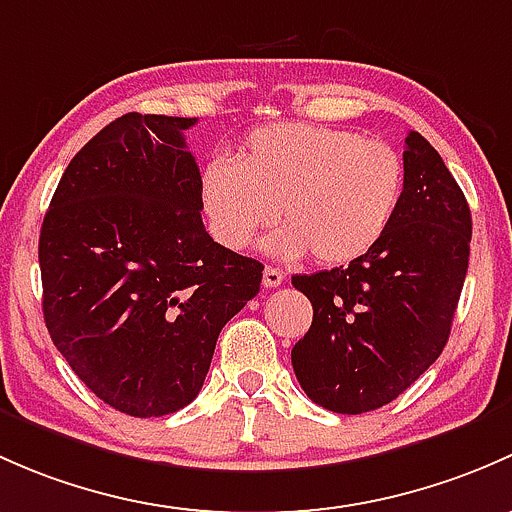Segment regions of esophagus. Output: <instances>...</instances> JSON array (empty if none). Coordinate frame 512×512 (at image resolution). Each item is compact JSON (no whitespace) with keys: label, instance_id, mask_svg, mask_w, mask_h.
<instances>
[{"label":"esophagus","instance_id":"34e87169","mask_svg":"<svg viewBox=\"0 0 512 512\" xmlns=\"http://www.w3.org/2000/svg\"><path fill=\"white\" fill-rule=\"evenodd\" d=\"M283 278H286V273H283L281 268H273V266L263 268V288H276V286H281Z\"/></svg>","mask_w":512,"mask_h":512}]
</instances>
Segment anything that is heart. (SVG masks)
Here are the masks:
<instances>
[{
  "mask_svg": "<svg viewBox=\"0 0 512 512\" xmlns=\"http://www.w3.org/2000/svg\"><path fill=\"white\" fill-rule=\"evenodd\" d=\"M404 197V160L389 142L313 123H273L246 135L199 175V202L221 246L241 251L281 217L266 241L283 258L313 254L337 266L370 254Z\"/></svg>",
  "mask_w": 512,
  "mask_h": 512,
  "instance_id": "obj_1",
  "label": "heart"
}]
</instances>
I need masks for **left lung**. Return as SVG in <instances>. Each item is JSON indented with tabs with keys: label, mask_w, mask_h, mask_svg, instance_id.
I'll list each match as a JSON object with an SVG mask.
<instances>
[{
	"label": "left lung",
	"mask_w": 512,
	"mask_h": 512,
	"mask_svg": "<svg viewBox=\"0 0 512 512\" xmlns=\"http://www.w3.org/2000/svg\"><path fill=\"white\" fill-rule=\"evenodd\" d=\"M404 142V197L387 236L347 266L293 276L313 303L293 372L315 404L337 414L384 407L439 360L466 281V197L419 133Z\"/></svg>",
	"instance_id": "8db88e82"
}]
</instances>
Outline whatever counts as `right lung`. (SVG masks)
<instances>
[{
	"instance_id": "obj_1",
	"label": "right lung",
	"mask_w": 512,
	"mask_h": 512,
	"mask_svg": "<svg viewBox=\"0 0 512 512\" xmlns=\"http://www.w3.org/2000/svg\"><path fill=\"white\" fill-rule=\"evenodd\" d=\"M197 118L128 113L68 162L39 236L44 320L83 384L118 412L165 416L202 389L217 337L263 266L207 234Z\"/></svg>"
}]
</instances>
